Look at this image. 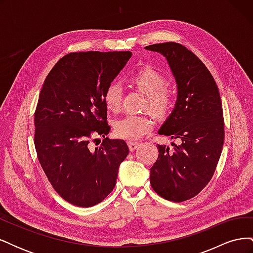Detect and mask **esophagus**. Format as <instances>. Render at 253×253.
<instances>
[{
	"label": "esophagus",
	"instance_id": "34e87169",
	"mask_svg": "<svg viewBox=\"0 0 253 253\" xmlns=\"http://www.w3.org/2000/svg\"><path fill=\"white\" fill-rule=\"evenodd\" d=\"M127 145H128L129 151L133 152V151H135L137 148L139 147V143L138 142H134V141H128Z\"/></svg>",
	"mask_w": 253,
	"mask_h": 253
}]
</instances>
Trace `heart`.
Segmentation results:
<instances>
[{"instance_id": "obj_1", "label": "heart", "mask_w": 253, "mask_h": 253, "mask_svg": "<svg viewBox=\"0 0 253 253\" xmlns=\"http://www.w3.org/2000/svg\"><path fill=\"white\" fill-rule=\"evenodd\" d=\"M133 82L147 96L148 109L157 116H165L173 106L174 97L170 88L165 87L164 76L153 67H143L133 77ZM122 88L120 84L112 82L105 88L103 100L106 108L118 112L121 106ZM153 128V120L145 115L128 114L115 121L114 131L120 138L137 140Z\"/></svg>"}]
</instances>
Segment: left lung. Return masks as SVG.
<instances>
[{"instance_id": "obj_1", "label": "left lung", "mask_w": 253, "mask_h": 253, "mask_svg": "<svg viewBox=\"0 0 253 253\" xmlns=\"http://www.w3.org/2000/svg\"><path fill=\"white\" fill-rule=\"evenodd\" d=\"M163 55L177 84V99L158 134L178 144H157L159 155L150 172L153 190L180 203L197 195L216 169L224 144L223 108L218 87L194 53L175 42L144 47Z\"/></svg>"}]
</instances>
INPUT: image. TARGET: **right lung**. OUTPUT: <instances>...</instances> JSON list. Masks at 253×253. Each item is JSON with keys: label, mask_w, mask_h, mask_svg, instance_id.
Here are the masks:
<instances>
[{"label": "right lung", "mask_w": 253, "mask_h": 253, "mask_svg": "<svg viewBox=\"0 0 253 253\" xmlns=\"http://www.w3.org/2000/svg\"><path fill=\"white\" fill-rule=\"evenodd\" d=\"M131 57V51L68 53L43 83L35 112V147L51 186L72 205L101 203L128 154L125 140L105 137L111 127L103 93ZM94 133L104 141L90 151Z\"/></svg>", "instance_id": "add662e5"}]
</instances>
